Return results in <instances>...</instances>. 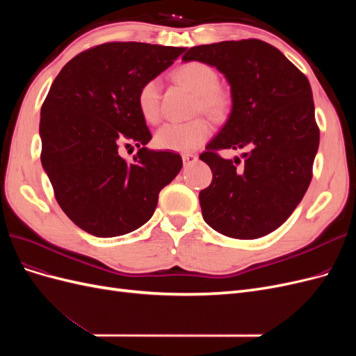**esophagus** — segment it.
I'll list each match as a JSON object with an SVG mask.
<instances>
[{
  "mask_svg": "<svg viewBox=\"0 0 356 356\" xmlns=\"http://www.w3.org/2000/svg\"><path fill=\"white\" fill-rule=\"evenodd\" d=\"M196 160H197V156H196V154H193V153H184V154H182V161H184L186 166L193 165Z\"/></svg>",
  "mask_w": 356,
  "mask_h": 356,
  "instance_id": "34e87169",
  "label": "esophagus"
}]
</instances>
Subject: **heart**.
I'll return each mask as SVG.
<instances>
[{
    "instance_id": "obj_1",
    "label": "heart",
    "mask_w": 356,
    "mask_h": 356,
    "mask_svg": "<svg viewBox=\"0 0 356 356\" xmlns=\"http://www.w3.org/2000/svg\"><path fill=\"white\" fill-rule=\"evenodd\" d=\"M174 77L197 95L196 110L208 114L215 120H224L233 108L230 89L218 84L220 77L213 67L200 60H191L179 65ZM136 104L144 120L157 123L160 120V81L152 79L138 90ZM212 135V124L207 118L190 122H169L156 132L154 143L161 149L186 153L199 148Z\"/></svg>"
}]
</instances>
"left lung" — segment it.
Here are the masks:
<instances>
[{
  "label": "left lung",
  "instance_id": "1",
  "mask_svg": "<svg viewBox=\"0 0 356 356\" xmlns=\"http://www.w3.org/2000/svg\"><path fill=\"white\" fill-rule=\"evenodd\" d=\"M182 60H200L229 80L233 108L200 159L212 170L199 193L203 220L234 239H257L284 224L312 181L319 127L306 75L261 40L221 41L188 49ZM248 146L243 165L220 149Z\"/></svg>",
  "mask_w": 356,
  "mask_h": 356
}]
</instances>
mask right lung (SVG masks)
I'll list each match as a JSON object with an SVG mask.
<instances>
[{
    "label": "right lung",
    "mask_w": 356,
    "mask_h": 356,
    "mask_svg": "<svg viewBox=\"0 0 356 356\" xmlns=\"http://www.w3.org/2000/svg\"><path fill=\"white\" fill-rule=\"evenodd\" d=\"M186 51L135 41L81 51L60 70L41 106V165L68 218L98 238L145 224L159 193L182 168L172 152H153L136 95ZM135 145L131 162L121 148Z\"/></svg>",
    "instance_id": "add662e5"
}]
</instances>
